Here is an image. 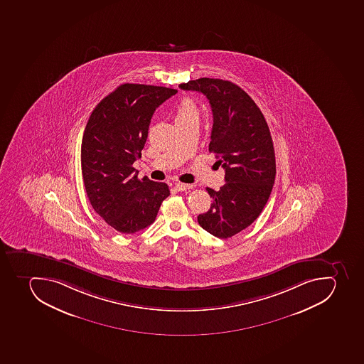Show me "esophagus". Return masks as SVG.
<instances>
[{"label": "esophagus", "instance_id": "esophagus-1", "mask_svg": "<svg viewBox=\"0 0 364 364\" xmlns=\"http://www.w3.org/2000/svg\"><path fill=\"white\" fill-rule=\"evenodd\" d=\"M175 188L178 190V191H186V190H189L193 188L191 184H186V183H178L175 184Z\"/></svg>", "mask_w": 364, "mask_h": 364}]
</instances>
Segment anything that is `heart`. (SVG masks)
Masks as SVG:
<instances>
[{
  "label": "heart",
  "instance_id": "obj_1",
  "mask_svg": "<svg viewBox=\"0 0 364 364\" xmlns=\"http://www.w3.org/2000/svg\"><path fill=\"white\" fill-rule=\"evenodd\" d=\"M199 117V110L195 101L191 98H183L178 102L175 110V121H184V119H193Z\"/></svg>",
  "mask_w": 364,
  "mask_h": 364
}]
</instances>
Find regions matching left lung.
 <instances>
[{
  "mask_svg": "<svg viewBox=\"0 0 364 364\" xmlns=\"http://www.w3.org/2000/svg\"><path fill=\"white\" fill-rule=\"evenodd\" d=\"M186 91L206 95L213 114L210 152L225 169L226 183L212 197L211 208L198 223L219 238L250 226L269 200L275 178L272 137L263 113L247 92L228 80L199 78L181 84Z\"/></svg>",
  "mask_w": 364,
  "mask_h": 364,
  "instance_id": "8db88e82",
  "label": "left lung"
}]
</instances>
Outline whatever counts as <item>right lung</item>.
I'll return each instance as SVG.
<instances>
[{"instance_id":"right-lung-1","label":"right lung","mask_w":364,"mask_h":364,"mask_svg":"<svg viewBox=\"0 0 364 364\" xmlns=\"http://www.w3.org/2000/svg\"><path fill=\"white\" fill-rule=\"evenodd\" d=\"M178 90L122 84L95 106L82 141V174L95 211L112 228L134 234L156 220L168 186L132 167L141 156L156 108Z\"/></svg>"}]
</instances>
